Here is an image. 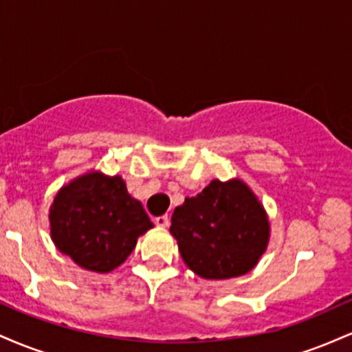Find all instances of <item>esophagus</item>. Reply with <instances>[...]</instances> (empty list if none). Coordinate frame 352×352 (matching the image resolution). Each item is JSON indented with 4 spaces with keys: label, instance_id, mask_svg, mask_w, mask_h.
<instances>
[{
    "label": "esophagus",
    "instance_id": "esophagus-1",
    "mask_svg": "<svg viewBox=\"0 0 352 352\" xmlns=\"http://www.w3.org/2000/svg\"><path fill=\"white\" fill-rule=\"evenodd\" d=\"M168 223H170V218L168 215H162V217H157L155 218V225L160 228H167Z\"/></svg>",
    "mask_w": 352,
    "mask_h": 352
}]
</instances>
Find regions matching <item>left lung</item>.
Masks as SVG:
<instances>
[{"label":"left lung","mask_w":352,"mask_h":352,"mask_svg":"<svg viewBox=\"0 0 352 352\" xmlns=\"http://www.w3.org/2000/svg\"><path fill=\"white\" fill-rule=\"evenodd\" d=\"M268 213L243 180H212L173 210L170 233L184 263L204 280L252 272L270 243Z\"/></svg>","instance_id":"obj_1"}]
</instances>
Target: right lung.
<instances>
[{
    "mask_svg": "<svg viewBox=\"0 0 352 352\" xmlns=\"http://www.w3.org/2000/svg\"><path fill=\"white\" fill-rule=\"evenodd\" d=\"M153 223L120 175L89 170L63 185L50 207L52 243L87 272L111 273Z\"/></svg>",
    "mask_w": 352,
    "mask_h": 352,
    "instance_id": "1",
    "label": "right lung"
}]
</instances>
